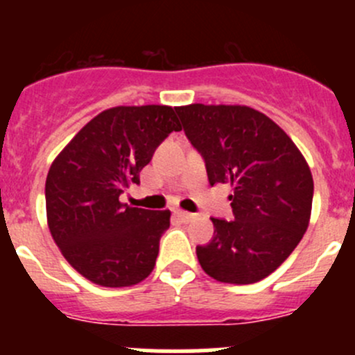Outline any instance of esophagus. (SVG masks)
Returning a JSON list of instances; mask_svg holds the SVG:
<instances>
[{
  "instance_id": "esophagus-1",
  "label": "esophagus",
  "mask_w": 355,
  "mask_h": 355,
  "mask_svg": "<svg viewBox=\"0 0 355 355\" xmlns=\"http://www.w3.org/2000/svg\"><path fill=\"white\" fill-rule=\"evenodd\" d=\"M175 214H177V218L180 221H184V223H189V221H192L194 220V216L196 214H192V213H187V211H175Z\"/></svg>"
}]
</instances>
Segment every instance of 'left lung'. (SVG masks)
Listing matches in <instances>:
<instances>
[{
  "mask_svg": "<svg viewBox=\"0 0 355 355\" xmlns=\"http://www.w3.org/2000/svg\"><path fill=\"white\" fill-rule=\"evenodd\" d=\"M175 110L206 161L211 187L232 185L235 220L211 218L213 241L196 249L200 268L221 284H256L287 259L309 227V164L270 116L249 106L196 103Z\"/></svg>",
  "mask_w": 355,
  "mask_h": 355,
  "instance_id": "left-lung-1",
  "label": "left lung"
}]
</instances>
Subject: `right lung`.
Segmentation results:
<instances>
[{
	"mask_svg": "<svg viewBox=\"0 0 355 355\" xmlns=\"http://www.w3.org/2000/svg\"><path fill=\"white\" fill-rule=\"evenodd\" d=\"M175 108L114 106L85 123L46 177V216L53 241L75 271L101 287H132L155 270L170 209L120 200L170 132Z\"/></svg>",
	"mask_w": 355,
	"mask_h": 355,
	"instance_id": "1",
	"label": "right lung"
}]
</instances>
